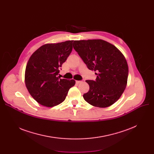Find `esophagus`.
<instances>
[{"label": "esophagus", "instance_id": "obj_1", "mask_svg": "<svg viewBox=\"0 0 154 154\" xmlns=\"http://www.w3.org/2000/svg\"><path fill=\"white\" fill-rule=\"evenodd\" d=\"M82 80H76V84H80V83H82Z\"/></svg>", "mask_w": 154, "mask_h": 154}]
</instances>
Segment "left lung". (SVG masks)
I'll return each mask as SVG.
<instances>
[{
    "mask_svg": "<svg viewBox=\"0 0 154 154\" xmlns=\"http://www.w3.org/2000/svg\"><path fill=\"white\" fill-rule=\"evenodd\" d=\"M73 47L87 68L97 73L95 80H86L89 91L84 100L94 107H107L117 102L127 84L128 67L118 48L101 39L75 40Z\"/></svg>",
    "mask_w": 154,
    "mask_h": 154,
    "instance_id": "obj_1",
    "label": "left lung"
}]
</instances>
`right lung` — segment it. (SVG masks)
Here are the masks:
<instances>
[{
    "mask_svg": "<svg viewBox=\"0 0 154 154\" xmlns=\"http://www.w3.org/2000/svg\"><path fill=\"white\" fill-rule=\"evenodd\" d=\"M74 40L39 47L27 63L25 83L31 96L43 106L52 107L66 99L74 80L60 79L59 69L72 51Z\"/></svg>",
    "mask_w": 154,
    "mask_h": 154,
    "instance_id": "obj_1",
    "label": "right lung"
}]
</instances>
